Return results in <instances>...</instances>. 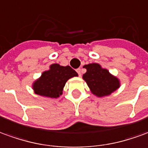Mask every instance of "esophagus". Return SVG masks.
Here are the masks:
<instances>
[{
  "label": "esophagus",
  "mask_w": 148,
  "mask_h": 148,
  "mask_svg": "<svg viewBox=\"0 0 148 148\" xmlns=\"http://www.w3.org/2000/svg\"><path fill=\"white\" fill-rule=\"evenodd\" d=\"M76 72L79 74V76H81V69H76Z\"/></svg>",
  "instance_id": "34e87169"
}]
</instances>
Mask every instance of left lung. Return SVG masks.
Instances as JSON below:
<instances>
[{"mask_svg":"<svg viewBox=\"0 0 148 148\" xmlns=\"http://www.w3.org/2000/svg\"><path fill=\"white\" fill-rule=\"evenodd\" d=\"M87 72L83 78L96 96L101 97L110 95L119 87V79L112 76L107 69L98 64H89L84 66Z\"/></svg>","mask_w":148,"mask_h":148,"instance_id":"1","label":"left lung"}]
</instances>
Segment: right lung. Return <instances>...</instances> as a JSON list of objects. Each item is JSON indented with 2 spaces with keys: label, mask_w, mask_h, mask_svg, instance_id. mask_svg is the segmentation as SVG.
<instances>
[{
  "label": "right lung",
  "mask_w": 148,
  "mask_h": 148,
  "mask_svg": "<svg viewBox=\"0 0 148 148\" xmlns=\"http://www.w3.org/2000/svg\"><path fill=\"white\" fill-rule=\"evenodd\" d=\"M77 76V72L70 66L64 67L53 64L49 71L43 72L41 77L34 83L33 89L37 95L57 98L62 94L63 88L67 80Z\"/></svg>",
  "instance_id": "add662e5"
}]
</instances>
